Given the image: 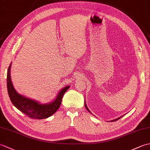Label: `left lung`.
<instances>
[{
	"label": "left lung",
	"mask_w": 150,
	"mask_h": 150,
	"mask_svg": "<svg viewBox=\"0 0 150 150\" xmlns=\"http://www.w3.org/2000/svg\"><path fill=\"white\" fill-rule=\"evenodd\" d=\"M84 104H85V107H86V110L89 111V112H90V113H91V111H90V110L88 109V108L87 107V105H86V101H84ZM92 114V113H91ZM124 115H122V116H120V117H118V118H117V119H113V120H110V122H113V121H116V120H119V119H120L121 117H122Z\"/></svg>",
	"instance_id": "left-lung-1"
}]
</instances>
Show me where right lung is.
<instances>
[{"label":"right lung","instance_id":"add662e5","mask_svg":"<svg viewBox=\"0 0 150 150\" xmlns=\"http://www.w3.org/2000/svg\"><path fill=\"white\" fill-rule=\"evenodd\" d=\"M11 62L7 73V88L9 98L14 106L27 116L36 119H46L55 113L61 104L63 95L68 90L69 86L62 88L52 102L45 104L40 103L39 101L19 94L15 90L11 79Z\"/></svg>","mask_w":150,"mask_h":150}]
</instances>
